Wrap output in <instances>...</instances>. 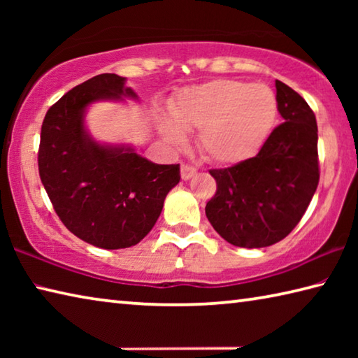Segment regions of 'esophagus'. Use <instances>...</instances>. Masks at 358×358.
Instances as JSON below:
<instances>
[{
	"mask_svg": "<svg viewBox=\"0 0 358 358\" xmlns=\"http://www.w3.org/2000/svg\"><path fill=\"white\" fill-rule=\"evenodd\" d=\"M197 172V169L191 164H181V178L189 180Z\"/></svg>",
	"mask_w": 358,
	"mask_h": 358,
	"instance_id": "1",
	"label": "esophagus"
}]
</instances>
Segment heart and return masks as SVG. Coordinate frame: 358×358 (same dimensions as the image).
Masks as SVG:
<instances>
[{
  "label": "heart",
  "mask_w": 358,
  "mask_h": 358,
  "mask_svg": "<svg viewBox=\"0 0 358 358\" xmlns=\"http://www.w3.org/2000/svg\"><path fill=\"white\" fill-rule=\"evenodd\" d=\"M159 131L172 147L186 142V129H201L199 145L215 162L232 164L252 156L268 137L278 115L273 90L264 83L213 80L185 90Z\"/></svg>",
  "instance_id": "1"
}]
</instances>
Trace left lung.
<instances>
[{"mask_svg":"<svg viewBox=\"0 0 358 358\" xmlns=\"http://www.w3.org/2000/svg\"><path fill=\"white\" fill-rule=\"evenodd\" d=\"M284 123L259 153L227 169H213L216 194L205 215L230 245L265 248L292 232L319 185L316 115L301 96L276 80Z\"/></svg>","mask_w":358,"mask_h":358,"instance_id":"1","label":"left lung"}]
</instances>
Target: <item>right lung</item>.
Segmentation results:
<instances>
[{
    "instance_id": "obj_1",
    "label": "right lung",
    "mask_w": 358,
    "mask_h": 358,
    "mask_svg": "<svg viewBox=\"0 0 358 358\" xmlns=\"http://www.w3.org/2000/svg\"><path fill=\"white\" fill-rule=\"evenodd\" d=\"M126 78L99 74L77 85L45 113L39 177L62 222L102 250L137 245L159 217L180 181V164H155L124 145H102L85 129L96 101L137 99Z\"/></svg>"
}]
</instances>
